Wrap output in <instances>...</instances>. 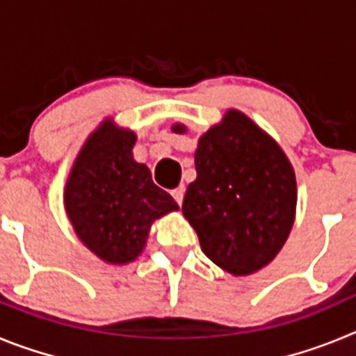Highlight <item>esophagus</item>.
Instances as JSON below:
<instances>
[{"instance_id": "1", "label": "esophagus", "mask_w": 356, "mask_h": 356, "mask_svg": "<svg viewBox=\"0 0 356 356\" xmlns=\"http://www.w3.org/2000/svg\"><path fill=\"white\" fill-rule=\"evenodd\" d=\"M171 194H172V197H175L176 203H178V205H181V201H184V196H185V187L184 185H180V187H176Z\"/></svg>"}]
</instances>
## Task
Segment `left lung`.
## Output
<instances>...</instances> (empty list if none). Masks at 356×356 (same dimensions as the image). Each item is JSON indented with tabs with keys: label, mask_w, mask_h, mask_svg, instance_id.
<instances>
[{
	"label": "left lung",
	"mask_w": 356,
	"mask_h": 356,
	"mask_svg": "<svg viewBox=\"0 0 356 356\" xmlns=\"http://www.w3.org/2000/svg\"><path fill=\"white\" fill-rule=\"evenodd\" d=\"M185 134L184 124L172 127ZM196 180L184 197L185 219L203 253L225 271H259L284 248L296 216V175L284 149L238 110L200 137Z\"/></svg>",
	"instance_id": "1"
}]
</instances>
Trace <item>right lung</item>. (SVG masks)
<instances>
[{
	"label": "right lung",
	"mask_w": 356,
	"mask_h": 356,
	"mask_svg": "<svg viewBox=\"0 0 356 356\" xmlns=\"http://www.w3.org/2000/svg\"><path fill=\"white\" fill-rule=\"evenodd\" d=\"M135 140L134 131L105 119L81 146L64 191L74 234L97 259L118 266L143 253L155 219L180 209L134 160Z\"/></svg>",
	"instance_id": "1"
}]
</instances>
